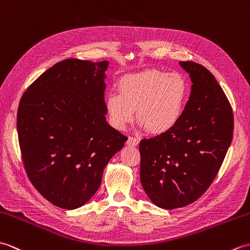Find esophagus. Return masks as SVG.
<instances>
[{
  "mask_svg": "<svg viewBox=\"0 0 250 250\" xmlns=\"http://www.w3.org/2000/svg\"><path fill=\"white\" fill-rule=\"evenodd\" d=\"M138 144H139V139H138V138L129 137L128 140H127V146H136Z\"/></svg>",
  "mask_w": 250,
  "mask_h": 250,
  "instance_id": "obj_1",
  "label": "esophagus"
}]
</instances>
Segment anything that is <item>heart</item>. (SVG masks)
Wrapping results in <instances>:
<instances>
[{"mask_svg":"<svg viewBox=\"0 0 250 250\" xmlns=\"http://www.w3.org/2000/svg\"><path fill=\"white\" fill-rule=\"evenodd\" d=\"M188 82L180 73L148 69L127 75L119 82V94L106 99L110 122L123 130L134 120L148 132L160 135L180 121L188 97Z\"/></svg>","mask_w":250,"mask_h":250,"instance_id":"heart-1","label":"heart"}]
</instances>
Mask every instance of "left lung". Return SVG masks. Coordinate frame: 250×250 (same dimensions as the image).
Instances as JSON below:
<instances>
[{
    "mask_svg": "<svg viewBox=\"0 0 250 250\" xmlns=\"http://www.w3.org/2000/svg\"><path fill=\"white\" fill-rule=\"evenodd\" d=\"M180 65L192 82L189 99L173 128L139 144L140 180L157 207L183 208L207 191L233 137V112L223 88L204 66Z\"/></svg>",
    "mask_w": 250,
    "mask_h": 250,
    "instance_id": "left-lung-1",
    "label": "left lung"
}]
</instances>
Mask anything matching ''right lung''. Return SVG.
I'll list each match as a JSON object with an SVG mask.
<instances>
[{
    "mask_svg": "<svg viewBox=\"0 0 250 250\" xmlns=\"http://www.w3.org/2000/svg\"><path fill=\"white\" fill-rule=\"evenodd\" d=\"M108 61L67 59L26 88L17 112L22 162L49 202L82 207L102 184L104 169L128 139L106 121Z\"/></svg>",
    "mask_w": 250,
    "mask_h": 250,
    "instance_id": "obj_1",
    "label": "right lung"
}]
</instances>
